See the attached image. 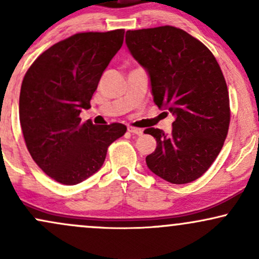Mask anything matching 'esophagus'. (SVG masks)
I'll list each match as a JSON object with an SVG mask.
<instances>
[{"mask_svg":"<svg viewBox=\"0 0 259 259\" xmlns=\"http://www.w3.org/2000/svg\"><path fill=\"white\" fill-rule=\"evenodd\" d=\"M127 132L130 134H133V135H142V133H144V130L142 129H139V127H134V126H129L127 127Z\"/></svg>","mask_w":259,"mask_h":259,"instance_id":"34e87169","label":"esophagus"}]
</instances>
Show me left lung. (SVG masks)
I'll return each mask as SVG.
<instances>
[{"instance_id":"obj_1","label":"left lung","mask_w":259,"mask_h":259,"mask_svg":"<svg viewBox=\"0 0 259 259\" xmlns=\"http://www.w3.org/2000/svg\"><path fill=\"white\" fill-rule=\"evenodd\" d=\"M130 53L151 81L153 101L174 117L171 133L148 127L157 141L146 157L152 173L171 184L203 175L221 152L230 123L227 82L212 52L181 29L127 30Z\"/></svg>"}]
</instances>
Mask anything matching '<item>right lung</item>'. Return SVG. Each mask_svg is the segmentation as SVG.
Listing matches in <instances>:
<instances>
[{"label":"right lung","mask_w":259,"mask_h":259,"mask_svg":"<svg viewBox=\"0 0 259 259\" xmlns=\"http://www.w3.org/2000/svg\"><path fill=\"white\" fill-rule=\"evenodd\" d=\"M124 30L80 32L55 44L26 72L19 120L29 153L53 180L76 185L100 170L107 148L126 132L120 123H81L103 72L120 50Z\"/></svg>","instance_id":"add662e5"}]
</instances>
